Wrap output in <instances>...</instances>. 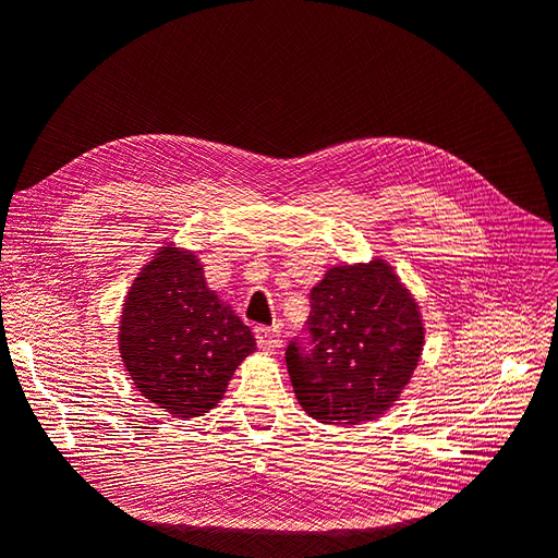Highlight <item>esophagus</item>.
<instances>
[{"instance_id":"obj_1","label":"esophagus","mask_w":558,"mask_h":558,"mask_svg":"<svg viewBox=\"0 0 558 558\" xmlns=\"http://www.w3.org/2000/svg\"><path fill=\"white\" fill-rule=\"evenodd\" d=\"M253 332H256V342H258V347L265 353H275L279 349V344H281V330L277 326H272V328L258 326Z\"/></svg>"}]
</instances>
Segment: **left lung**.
<instances>
[{"mask_svg": "<svg viewBox=\"0 0 558 558\" xmlns=\"http://www.w3.org/2000/svg\"><path fill=\"white\" fill-rule=\"evenodd\" d=\"M310 349L293 340L286 365L298 402L320 424L381 416L410 384L424 349L412 293L381 258L330 267L312 293Z\"/></svg>", "mask_w": 558, "mask_h": 558, "instance_id": "obj_1", "label": "left lung"}]
</instances>
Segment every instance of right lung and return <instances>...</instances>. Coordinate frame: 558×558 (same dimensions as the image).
<instances>
[{
    "mask_svg": "<svg viewBox=\"0 0 558 558\" xmlns=\"http://www.w3.org/2000/svg\"><path fill=\"white\" fill-rule=\"evenodd\" d=\"M118 349L137 391L177 418L214 410L256 337L216 291L193 251L174 244L142 267L123 302Z\"/></svg>",
    "mask_w": 558,
    "mask_h": 558,
    "instance_id": "right-lung-1",
    "label": "right lung"
}]
</instances>
